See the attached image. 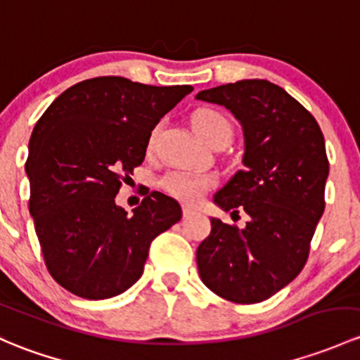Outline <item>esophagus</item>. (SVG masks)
I'll list each match as a JSON object with an SVG mask.
<instances>
[{
    "instance_id": "esophagus-1",
    "label": "esophagus",
    "mask_w": 360,
    "mask_h": 360,
    "mask_svg": "<svg viewBox=\"0 0 360 360\" xmlns=\"http://www.w3.org/2000/svg\"><path fill=\"white\" fill-rule=\"evenodd\" d=\"M196 214V209L191 205H183V215L184 217H191V215Z\"/></svg>"
}]
</instances>
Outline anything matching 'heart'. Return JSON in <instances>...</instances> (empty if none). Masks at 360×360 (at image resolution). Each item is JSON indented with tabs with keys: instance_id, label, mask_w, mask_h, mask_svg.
Here are the masks:
<instances>
[{
	"instance_id": "b5f03b06",
	"label": "heart",
	"mask_w": 360,
	"mask_h": 360,
	"mask_svg": "<svg viewBox=\"0 0 360 360\" xmlns=\"http://www.w3.org/2000/svg\"><path fill=\"white\" fill-rule=\"evenodd\" d=\"M160 129V124H157L151 129L148 139L150 148H153L155 143H157ZM193 129L196 131V134L205 143L212 141L217 136H226L228 139H231V136H233V126H231L228 117L217 110H212V108H202V110H198L193 115ZM160 184L174 198L181 200V202L193 203L202 198L214 186L215 179L214 176L205 172L177 169L169 172L167 176H164Z\"/></svg>"
}]
</instances>
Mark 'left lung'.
Here are the masks:
<instances>
[{
    "label": "left lung",
    "mask_w": 360,
    "mask_h": 360,
    "mask_svg": "<svg viewBox=\"0 0 360 360\" xmlns=\"http://www.w3.org/2000/svg\"><path fill=\"white\" fill-rule=\"evenodd\" d=\"M196 100L226 107L241 124L243 169L214 195L231 217L243 210V229L210 217L209 238L196 250L202 281L234 304L267 300L304 269L324 212L330 162L310 112L266 79L203 89Z\"/></svg>",
    "instance_id": "1"
}]
</instances>
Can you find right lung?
<instances>
[{
	"label": "right lung",
	"mask_w": 360,
	"mask_h": 360,
	"mask_svg": "<svg viewBox=\"0 0 360 360\" xmlns=\"http://www.w3.org/2000/svg\"><path fill=\"white\" fill-rule=\"evenodd\" d=\"M191 91L88 79L63 91L34 126L29 212L48 271L70 293L88 300L124 293L141 278L151 241L183 215L164 193H148L132 215L115 196L145 160L151 129Z\"/></svg>",
	"instance_id": "1"
}]
</instances>
